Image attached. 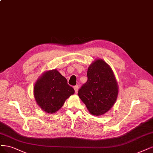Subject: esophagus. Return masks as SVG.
<instances>
[{
	"instance_id": "obj_1",
	"label": "esophagus",
	"mask_w": 153,
	"mask_h": 153,
	"mask_svg": "<svg viewBox=\"0 0 153 153\" xmlns=\"http://www.w3.org/2000/svg\"><path fill=\"white\" fill-rule=\"evenodd\" d=\"M74 89H75V93H76V94H77V92H78V85H75V86H74Z\"/></svg>"
}]
</instances>
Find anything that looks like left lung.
<instances>
[{
    "instance_id": "obj_1",
    "label": "left lung",
    "mask_w": 153,
    "mask_h": 153,
    "mask_svg": "<svg viewBox=\"0 0 153 153\" xmlns=\"http://www.w3.org/2000/svg\"><path fill=\"white\" fill-rule=\"evenodd\" d=\"M87 81L78 92L91 114L100 116L108 112L117 101L118 87L111 67L102 59L89 66Z\"/></svg>"
}]
</instances>
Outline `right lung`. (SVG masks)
I'll use <instances>...</instances> for the list:
<instances>
[{"label": "right lung", "instance_id": "add662e5", "mask_svg": "<svg viewBox=\"0 0 153 153\" xmlns=\"http://www.w3.org/2000/svg\"><path fill=\"white\" fill-rule=\"evenodd\" d=\"M73 88L56 70L47 71L36 82L33 94L40 108L48 113H54L74 94Z\"/></svg>", "mask_w": 153, "mask_h": 153}]
</instances>
